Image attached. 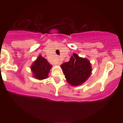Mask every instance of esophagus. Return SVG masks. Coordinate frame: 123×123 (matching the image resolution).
I'll use <instances>...</instances> for the list:
<instances>
[{
	"label": "esophagus",
	"instance_id": "esophagus-1",
	"mask_svg": "<svg viewBox=\"0 0 123 123\" xmlns=\"http://www.w3.org/2000/svg\"><path fill=\"white\" fill-rule=\"evenodd\" d=\"M56 63L58 64V65H60V64L62 63V62H61L60 60H59V59L57 60V62H56Z\"/></svg>",
	"mask_w": 123,
	"mask_h": 123
}]
</instances>
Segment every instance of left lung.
<instances>
[{"instance_id": "obj_1", "label": "left lung", "mask_w": 123, "mask_h": 123, "mask_svg": "<svg viewBox=\"0 0 123 123\" xmlns=\"http://www.w3.org/2000/svg\"><path fill=\"white\" fill-rule=\"evenodd\" d=\"M65 78L71 86L80 85L91 75L92 69L89 61L74 53L69 62L61 65Z\"/></svg>"}]
</instances>
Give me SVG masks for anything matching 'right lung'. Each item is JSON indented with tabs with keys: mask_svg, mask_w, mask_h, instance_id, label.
Masks as SVG:
<instances>
[{
	"mask_svg": "<svg viewBox=\"0 0 123 123\" xmlns=\"http://www.w3.org/2000/svg\"><path fill=\"white\" fill-rule=\"evenodd\" d=\"M52 65L45 58L40 55L31 66L34 76L38 79H44L48 77Z\"/></svg>",
	"mask_w": 123,
	"mask_h": 123,
	"instance_id": "add662e5",
	"label": "right lung"
}]
</instances>
